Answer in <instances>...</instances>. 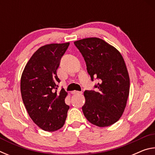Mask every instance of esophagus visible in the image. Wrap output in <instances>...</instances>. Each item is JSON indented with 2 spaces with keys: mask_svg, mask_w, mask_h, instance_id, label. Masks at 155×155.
Wrapping results in <instances>:
<instances>
[{
  "mask_svg": "<svg viewBox=\"0 0 155 155\" xmlns=\"http://www.w3.org/2000/svg\"><path fill=\"white\" fill-rule=\"evenodd\" d=\"M72 94H81L82 92L81 91H72Z\"/></svg>",
  "mask_w": 155,
  "mask_h": 155,
  "instance_id": "34e87169",
  "label": "esophagus"
}]
</instances>
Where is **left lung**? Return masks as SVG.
Here are the masks:
<instances>
[{
  "label": "left lung",
  "instance_id": "8db88e82",
  "mask_svg": "<svg viewBox=\"0 0 155 155\" xmlns=\"http://www.w3.org/2000/svg\"><path fill=\"white\" fill-rule=\"evenodd\" d=\"M82 54L91 81L98 79L96 90H85L82 107L89 122L109 127L122 116L129 94L130 80L124 59L116 48L97 38L74 42Z\"/></svg>",
  "mask_w": 155,
  "mask_h": 155
}]
</instances>
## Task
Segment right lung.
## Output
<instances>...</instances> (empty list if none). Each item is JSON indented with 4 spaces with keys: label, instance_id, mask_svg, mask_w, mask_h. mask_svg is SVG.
Returning <instances> with one entry per match:
<instances>
[{
    "label": "right lung",
    "instance_id": "1",
    "mask_svg": "<svg viewBox=\"0 0 155 155\" xmlns=\"http://www.w3.org/2000/svg\"><path fill=\"white\" fill-rule=\"evenodd\" d=\"M70 43L51 44L40 47L26 65L20 81L22 98L33 121L46 131L64 126L70 107L65 103L67 92L57 93V75L60 59Z\"/></svg>",
    "mask_w": 155,
    "mask_h": 155
}]
</instances>
